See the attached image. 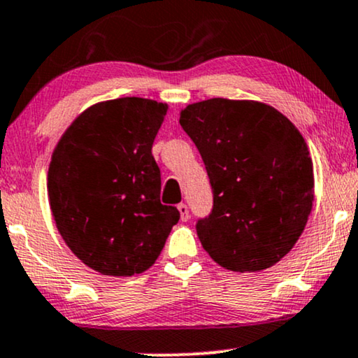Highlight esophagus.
<instances>
[{
    "mask_svg": "<svg viewBox=\"0 0 358 358\" xmlns=\"http://www.w3.org/2000/svg\"><path fill=\"white\" fill-rule=\"evenodd\" d=\"M178 211H180V218L182 221H188L189 218V211H188V206L182 203V205H178Z\"/></svg>",
    "mask_w": 358,
    "mask_h": 358,
    "instance_id": "obj_1",
    "label": "esophagus"
}]
</instances>
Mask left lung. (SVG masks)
<instances>
[{
    "mask_svg": "<svg viewBox=\"0 0 358 358\" xmlns=\"http://www.w3.org/2000/svg\"><path fill=\"white\" fill-rule=\"evenodd\" d=\"M201 153L213 211L196 224L221 268L259 273L282 259L304 231L314 169L304 137L278 108L257 101L208 99L180 112Z\"/></svg>",
    "mask_w": 358,
    "mask_h": 358,
    "instance_id": "1",
    "label": "left lung"
}]
</instances>
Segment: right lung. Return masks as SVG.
Wrapping results in <instances>:
<instances>
[{"instance_id": "add662e5", "label": "right lung", "mask_w": 358, "mask_h": 358, "mask_svg": "<svg viewBox=\"0 0 358 358\" xmlns=\"http://www.w3.org/2000/svg\"><path fill=\"white\" fill-rule=\"evenodd\" d=\"M169 106L142 97L97 102L59 138L48 171L54 223L69 250L103 275L147 271L180 211L160 203L152 155Z\"/></svg>"}]
</instances>
